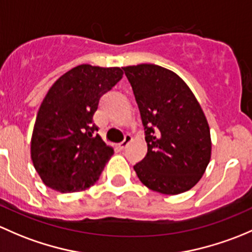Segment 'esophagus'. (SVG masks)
Returning <instances> with one entry per match:
<instances>
[{
    "mask_svg": "<svg viewBox=\"0 0 252 252\" xmlns=\"http://www.w3.org/2000/svg\"><path fill=\"white\" fill-rule=\"evenodd\" d=\"M131 141H132V137L129 136V134H126V136H125V139H124V141L121 142L120 144H119V148H120L121 150L125 149V148L127 147V145H128V143H129V142H131Z\"/></svg>",
    "mask_w": 252,
    "mask_h": 252,
    "instance_id": "obj_1",
    "label": "esophagus"
}]
</instances>
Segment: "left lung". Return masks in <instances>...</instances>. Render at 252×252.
Wrapping results in <instances>:
<instances>
[{
    "mask_svg": "<svg viewBox=\"0 0 252 252\" xmlns=\"http://www.w3.org/2000/svg\"><path fill=\"white\" fill-rule=\"evenodd\" d=\"M144 126L148 153L133 166L152 190L181 194L200 181L211 158L210 128L190 88L155 64L123 68Z\"/></svg>",
    "mask_w": 252,
    "mask_h": 252,
    "instance_id": "obj_1",
    "label": "left lung"
}]
</instances>
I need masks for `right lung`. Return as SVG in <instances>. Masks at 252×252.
Masks as SVG:
<instances>
[{"label": "right lung", "mask_w": 252, "mask_h": 252, "mask_svg": "<svg viewBox=\"0 0 252 252\" xmlns=\"http://www.w3.org/2000/svg\"><path fill=\"white\" fill-rule=\"evenodd\" d=\"M120 68L82 64L59 77L38 109L31 159L41 180L61 193L85 190L100 177L113 148L100 138L93 115L121 79Z\"/></svg>", "instance_id": "right-lung-1"}]
</instances>
